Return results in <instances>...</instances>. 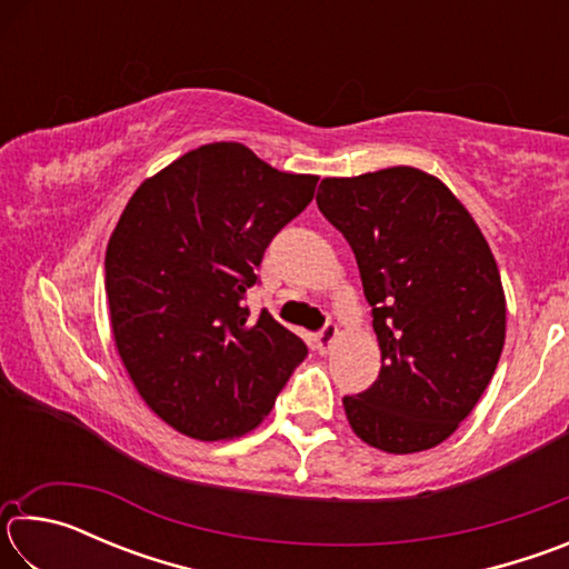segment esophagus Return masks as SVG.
<instances>
[{
  "instance_id": "obj_1",
  "label": "esophagus",
  "mask_w": 569,
  "mask_h": 569,
  "mask_svg": "<svg viewBox=\"0 0 569 569\" xmlns=\"http://www.w3.org/2000/svg\"><path fill=\"white\" fill-rule=\"evenodd\" d=\"M336 339H339V326H336L333 321H326V326L319 331V336H316V346H319L321 353H326V351H331V346L336 343Z\"/></svg>"
}]
</instances>
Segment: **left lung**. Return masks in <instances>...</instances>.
<instances>
[{"label": "left lung", "instance_id": "obj_1", "mask_svg": "<svg viewBox=\"0 0 569 569\" xmlns=\"http://www.w3.org/2000/svg\"><path fill=\"white\" fill-rule=\"evenodd\" d=\"M316 203L353 250L381 349L379 379L343 397L346 419L389 455L441 445L485 393L505 346L492 250L445 182L417 168L323 178Z\"/></svg>", "mask_w": 569, "mask_h": 569}]
</instances>
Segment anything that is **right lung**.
Returning a JSON list of instances; mask_svg holds the SVG:
<instances>
[{
    "label": "right lung",
    "instance_id": "right-lung-1",
    "mask_svg": "<svg viewBox=\"0 0 569 569\" xmlns=\"http://www.w3.org/2000/svg\"><path fill=\"white\" fill-rule=\"evenodd\" d=\"M319 178L210 142L142 182L104 256V291L134 389L180 435L218 441L261 423L308 349L261 311L266 248L303 213Z\"/></svg>",
    "mask_w": 569,
    "mask_h": 569
}]
</instances>
